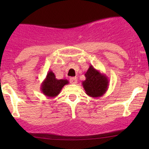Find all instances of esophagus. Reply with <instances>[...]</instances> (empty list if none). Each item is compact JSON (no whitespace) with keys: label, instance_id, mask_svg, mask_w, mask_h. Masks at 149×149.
Returning <instances> with one entry per match:
<instances>
[{"label":"esophagus","instance_id":"34e87169","mask_svg":"<svg viewBox=\"0 0 149 149\" xmlns=\"http://www.w3.org/2000/svg\"><path fill=\"white\" fill-rule=\"evenodd\" d=\"M70 83H71V84H76V83H77L76 77H71V78H70Z\"/></svg>","mask_w":149,"mask_h":149}]
</instances>
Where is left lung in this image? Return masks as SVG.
Segmentation results:
<instances>
[{
    "instance_id": "1",
    "label": "left lung",
    "mask_w": 149,
    "mask_h": 149,
    "mask_svg": "<svg viewBox=\"0 0 149 149\" xmlns=\"http://www.w3.org/2000/svg\"><path fill=\"white\" fill-rule=\"evenodd\" d=\"M85 80L82 82L85 93L92 97L103 96L107 91L109 85V80L104 73L90 65L85 73Z\"/></svg>"
}]
</instances>
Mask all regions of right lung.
Segmentation results:
<instances>
[{
  "instance_id": "add662e5",
  "label": "right lung",
  "mask_w": 149,
  "mask_h": 149,
  "mask_svg": "<svg viewBox=\"0 0 149 149\" xmlns=\"http://www.w3.org/2000/svg\"><path fill=\"white\" fill-rule=\"evenodd\" d=\"M69 83V80L66 79H57L54 73L52 71H49L41 83L40 90L46 97L53 98L57 97L60 93L63 87Z\"/></svg>"
}]
</instances>
